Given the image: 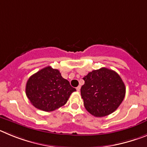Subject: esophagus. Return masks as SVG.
Masks as SVG:
<instances>
[{
    "mask_svg": "<svg viewBox=\"0 0 147 147\" xmlns=\"http://www.w3.org/2000/svg\"><path fill=\"white\" fill-rule=\"evenodd\" d=\"M80 88H81V87H80V86H78L77 88H76V90H77L78 92L80 91Z\"/></svg>",
    "mask_w": 147,
    "mask_h": 147,
    "instance_id": "obj_1",
    "label": "esophagus"
}]
</instances>
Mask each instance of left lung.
<instances>
[{"label": "left lung", "mask_w": 147, "mask_h": 147, "mask_svg": "<svg viewBox=\"0 0 147 147\" xmlns=\"http://www.w3.org/2000/svg\"><path fill=\"white\" fill-rule=\"evenodd\" d=\"M81 96L85 109L96 117H104L113 113L125 96L124 82L115 71L102 67L83 78Z\"/></svg>", "instance_id": "obj_1"}]
</instances>
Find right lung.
Segmentation results:
<instances>
[{"instance_id":"right-lung-1","label":"right lung","mask_w":147,"mask_h":147,"mask_svg":"<svg viewBox=\"0 0 147 147\" xmlns=\"http://www.w3.org/2000/svg\"><path fill=\"white\" fill-rule=\"evenodd\" d=\"M69 82L61 76L59 70L45 67L29 77L26 93L36 108L45 112L54 111L65 105L73 92Z\"/></svg>"}]
</instances>
